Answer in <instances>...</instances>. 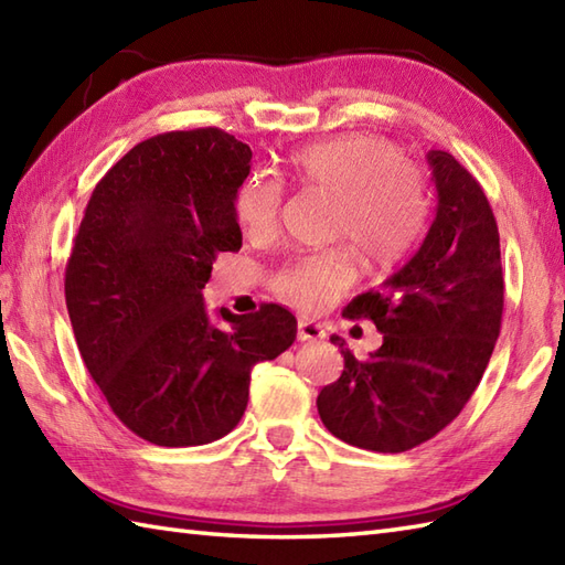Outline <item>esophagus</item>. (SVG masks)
Returning a JSON list of instances; mask_svg holds the SVG:
<instances>
[{"label":"esophagus","mask_w":565,"mask_h":565,"mask_svg":"<svg viewBox=\"0 0 565 565\" xmlns=\"http://www.w3.org/2000/svg\"><path fill=\"white\" fill-rule=\"evenodd\" d=\"M326 338V330H322L313 320H298V340L301 342H318Z\"/></svg>","instance_id":"obj_1"}]
</instances>
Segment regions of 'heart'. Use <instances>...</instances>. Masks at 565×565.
<instances>
[{
  "label": "heart",
  "instance_id": "obj_1",
  "mask_svg": "<svg viewBox=\"0 0 565 565\" xmlns=\"http://www.w3.org/2000/svg\"><path fill=\"white\" fill-rule=\"evenodd\" d=\"M286 174L334 196L330 235L344 239L371 274L393 269L427 227L423 177L383 138L350 134L310 142L289 154ZM279 206V184L262 174L245 177L235 191V218L255 239L276 231ZM352 276L350 252L338 247L284 264L271 276V289L289 306L316 313L352 284Z\"/></svg>",
  "mask_w": 565,
  "mask_h": 565
}]
</instances>
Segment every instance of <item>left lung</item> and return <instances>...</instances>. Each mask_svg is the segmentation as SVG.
<instances>
[{"mask_svg":"<svg viewBox=\"0 0 565 565\" xmlns=\"http://www.w3.org/2000/svg\"><path fill=\"white\" fill-rule=\"evenodd\" d=\"M437 213L423 245L379 291L352 298L342 316L366 318L383 344L366 362L347 350L342 376L318 395L334 437L398 454L431 439L463 411L495 350L505 279L493 209L471 172L429 150Z\"/></svg>","mask_w":565,"mask_h":565,"instance_id":"obj_1","label":"left lung"}]
</instances>
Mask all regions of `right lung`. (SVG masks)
<instances>
[{
  "label": "right lung",
  "mask_w": 565,
  "mask_h": 565,
  "mask_svg": "<svg viewBox=\"0 0 565 565\" xmlns=\"http://www.w3.org/2000/svg\"><path fill=\"white\" fill-rule=\"evenodd\" d=\"M252 150L221 128L172 130L128 150L94 186L65 269L84 366L121 423L158 447L225 437L249 374L296 340L276 303L211 322L203 286L221 252L243 247L235 191Z\"/></svg>",
  "instance_id": "add662e5"
}]
</instances>
